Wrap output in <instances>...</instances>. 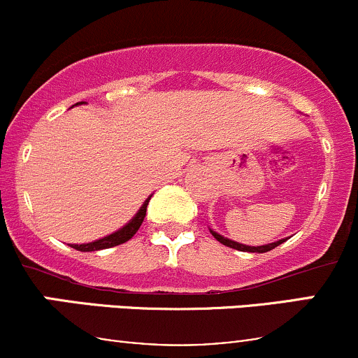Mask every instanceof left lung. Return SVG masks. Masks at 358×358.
<instances>
[{"mask_svg": "<svg viewBox=\"0 0 358 358\" xmlns=\"http://www.w3.org/2000/svg\"><path fill=\"white\" fill-rule=\"evenodd\" d=\"M210 234L213 237H215L217 241L220 242V244H224V245H227V248H232V249H237V250H242V252H259V254H262V252H269V250H273L274 248H278L279 244H282V242L285 241H287L289 239V237H287V239H281V241H276V242H273V244H266V245H257V248H254V245H245V244H239V242H236V241H231V239H227V237H224V236H220V234H217L215 231H212L210 229Z\"/></svg>", "mask_w": 358, "mask_h": 358, "instance_id": "1", "label": "left lung"}]
</instances>
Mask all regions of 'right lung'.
I'll return each mask as SVG.
<instances>
[{"instance_id": "add662e5", "label": "right lung", "mask_w": 358, "mask_h": 358, "mask_svg": "<svg viewBox=\"0 0 358 358\" xmlns=\"http://www.w3.org/2000/svg\"><path fill=\"white\" fill-rule=\"evenodd\" d=\"M79 104L80 102H77L76 106H79ZM150 199H151V195L145 200V203L141 205V208H139L136 215L127 222L124 227L119 229V231H116L114 234H109V236L102 237V239L89 242V244H72L71 248L80 250V252H92V250H102V249L114 248V245H119V244H124V242L129 241L131 237L138 232V229L141 227L143 220H145L146 207H148V203H150Z\"/></svg>"}]
</instances>
